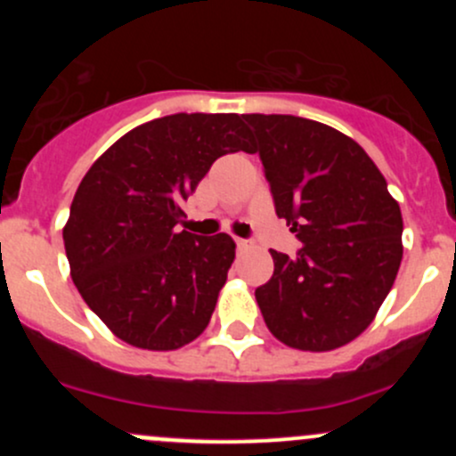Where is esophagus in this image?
Wrapping results in <instances>:
<instances>
[{
	"label": "esophagus",
	"instance_id": "obj_1",
	"mask_svg": "<svg viewBox=\"0 0 456 456\" xmlns=\"http://www.w3.org/2000/svg\"><path fill=\"white\" fill-rule=\"evenodd\" d=\"M236 247L238 249H247V247H249V240H245V238H236Z\"/></svg>",
	"mask_w": 456,
	"mask_h": 456
}]
</instances>
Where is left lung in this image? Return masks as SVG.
I'll list each match as a JSON object with an SVG mask.
<instances>
[{"instance_id": "obj_1", "label": "left lung", "mask_w": 456, "mask_h": 456, "mask_svg": "<svg viewBox=\"0 0 456 456\" xmlns=\"http://www.w3.org/2000/svg\"><path fill=\"white\" fill-rule=\"evenodd\" d=\"M254 130L275 214L302 242L271 249L256 289L271 333L300 351H333L379 311L402 265V211L370 156L342 132L291 114H242Z\"/></svg>"}]
</instances>
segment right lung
<instances>
[{"label": "right lung", "mask_w": 456, "mask_h": 456, "mask_svg": "<svg viewBox=\"0 0 456 456\" xmlns=\"http://www.w3.org/2000/svg\"><path fill=\"white\" fill-rule=\"evenodd\" d=\"M233 151H251L238 114L178 112L127 132L87 169L63 245L81 297L123 342L174 351L209 324L236 245L177 224L214 160Z\"/></svg>", "instance_id": "right-lung-1"}]
</instances>
